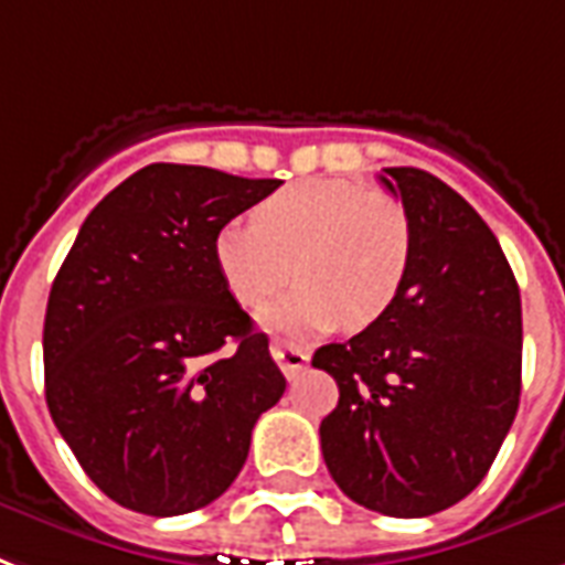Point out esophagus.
Segmentation results:
<instances>
[{
	"instance_id": "esophagus-1",
	"label": "esophagus",
	"mask_w": 565,
	"mask_h": 565,
	"mask_svg": "<svg viewBox=\"0 0 565 565\" xmlns=\"http://www.w3.org/2000/svg\"><path fill=\"white\" fill-rule=\"evenodd\" d=\"M269 352H273V359L278 361V367L284 370V376L287 379L296 376V373L308 367V361H311V352L305 350V347H296L290 340H273Z\"/></svg>"
}]
</instances>
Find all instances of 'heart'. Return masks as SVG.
Returning <instances> with one entry per match:
<instances>
[{"label": "heart", "mask_w": 565, "mask_h": 565, "mask_svg": "<svg viewBox=\"0 0 565 565\" xmlns=\"http://www.w3.org/2000/svg\"><path fill=\"white\" fill-rule=\"evenodd\" d=\"M215 264L245 308H260L296 275L301 284L264 313L281 331L367 329L406 287L415 231L397 198L352 180L292 183L218 227Z\"/></svg>", "instance_id": "heart-1"}]
</instances>
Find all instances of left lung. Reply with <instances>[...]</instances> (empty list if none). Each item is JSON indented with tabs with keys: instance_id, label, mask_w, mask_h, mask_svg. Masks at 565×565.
Instances as JSON below:
<instances>
[{
	"instance_id": "8db88e82",
	"label": "left lung",
	"mask_w": 565,
	"mask_h": 565,
	"mask_svg": "<svg viewBox=\"0 0 565 565\" xmlns=\"http://www.w3.org/2000/svg\"><path fill=\"white\" fill-rule=\"evenodd\" d=\"M415 254L394 308L313 352L340 399L320 424L340 492L394 519L471 494L522 397V296L498 236L459 192L420 168H385Z\"/></svg>"
}]
</instances>
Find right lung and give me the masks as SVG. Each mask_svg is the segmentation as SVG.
<instances>
[{"mask_svg":"<svg viewBox=\"0 0 565 565\" xmlns=\"http://www.w3.org/2000/svg\"><path fill=\"white\" fill-rule=\"evenodd\" d=\"M281 180L153 162L82 222L43 320L46 406L82 471L145 515L213 503L287 379L215 264Z\"/></svg>","mask_w":565,"mask_h":565,"instance_id":"add662e5","label":"right lung"}]
</instances>
